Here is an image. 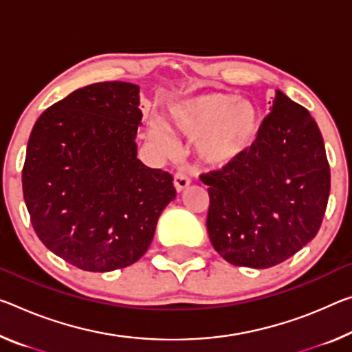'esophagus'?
<instances>
[{
	"instance_id": "obj_1",
	"label": "esophagus",
	"mask_w": 352,
	"mask_h": 352,
	"mask_svg": "<svg viewBox=\"0 0 352 352\" xmlns=\"http://www.w3.org/2000/svg\"><path fill=\"white\" fill-rule=\"evenodd\" d=\"M189 183H191V178H189L185 172L182 170H177L175 175H174V185H175V189L178 192L183 191V189H186L189 186Z\"/></svg>"
}]
</instances>
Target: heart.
<instances>
[{
  "mask_svg": "<svg viewBox=\"0 0 352 352\" xmlns=\"http://www.w3.org/2000/svg\"><path fill=\"white\" fill-rule=\"evenodd\" d=\"M170 125L183 136H199L197 152L205 161L227 164L254 146L260 119L248 100L206 94L178 103L172 111ZM152 136L161 146H170V139L160 128H155Z\"/></svg>",
  "mask_w": 352,
  "mask_h": 352,
  "instance_id": "b5f03b06",
  "label": "heart"
}]
</instances>
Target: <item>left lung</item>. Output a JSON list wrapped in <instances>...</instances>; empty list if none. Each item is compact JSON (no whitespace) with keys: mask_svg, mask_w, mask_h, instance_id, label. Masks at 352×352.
<instances>
[{"mask_svg":"<svg viewBox=\"0 0 352 352\" xmlns=\"http://www.w3.org/2000/svg\"><path fill=\"white\" fill-rule=\"evenodd\" d=\"M200 180L210 186L206 228L216 252L256 270L282 263L316 236L331 191L320 128L280 91L254 146Z\"/></svg>","mask_w":352,"mask_h":352,"instance_id":"8db88e82","label":"left lung"}]
</instances>
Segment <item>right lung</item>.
<instances>
[{
  "label": "right lung",
  "mask_w": 352,
  "mask_h": 352,
  "mask_svg": "<svg viewBox=\"0 0 352 352\" xmlns=\"http://www.w3.org/2000/svg\"><path fill=\"white\" fill-rule=\"evenodd\" d=\"M139 87L103 81L78 89L38 117L21 170L38 239L82 271L126 267L146 254L172 175L136 158Z\"/></svg>",
  "instance_id": "1"
}]
</instances>
